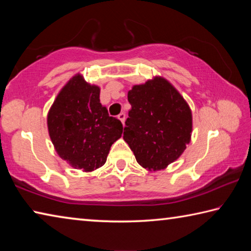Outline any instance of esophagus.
Returning <instances> with one entry per match:
<instances>
[{"mask_svg":"<svg viewBox=\"0 0 251 251\" xmlns=\"http://www.w3.org/2000/svg\"><path fill=\"white\" fill-rule=\"evenodd\" d=\"M117 118H118V120H120V121L123 123V125H124V123H125V118H126L125 113H121L120 115L117 116Z\"/></svg>","mask_w":251,"mask_h":251,"instance_id":"obj_1","label":"esophagus"}]
</instances>
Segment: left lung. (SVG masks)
Listing matches in <instances>:
<instances>
[{
	"label": "left lung",
	"mask_w": 251,
	"mask_h": 251,
	"mask_svg": "<svg viewBox=\"0 0 251 251\" xmlns=\"http://www.w3.org/2000/svg\"><path fill=\"white\" fill-rule=\"evenodd\" d=\"M123 138L137 163L150 172L167 168L190 143L193 114L175 86L161 76L134 85Z\"/></svg>",
	"instance_id": "obj_1"
}]
</instances>
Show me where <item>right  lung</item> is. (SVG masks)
Wrapping results in <instances>:
<instances>
[{
    "instance_id": "add662e5",
    "label": "right lung",
    "mask_w": 251,
    "mask_h": 251,
    "mask_svg": "<svg viewBox=\"0 0 251 251\" xmlns=\"http://www.w3.org/2000/svg\"><path fill=\"white\" fill-rule=\"evenodd\" d=\"M100 86L80 73L67 82L48 114V129L57 155L75 169L90 173L103 166L123 125L100 104Z\"/></svg>"
}]
</instances>
